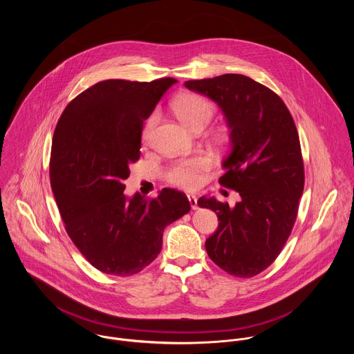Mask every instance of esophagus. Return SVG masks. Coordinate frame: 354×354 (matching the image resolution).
Instances as JSON below:
<instances>
[{
  "label": "esophagus",
  "mask_w": 354,
  "mask_h": 354,
  "mask_svg": "<svg viewBox=\"0 0 354 354\" xmlns=\"http://www.w3.org/2000/svg\"><path fill=\"white\" fill-rule=\"evenodd\" d=\"M188 201L191 203L192 209H198V199H196V196H194V195H188Z\"/></svg>",
  "instance_id": "34e87169"
}]
</instances>
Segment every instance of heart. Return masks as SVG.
Segmentation results:
<instances>
[{
  "label": "heart",
  "mask_w": 354,
  "mask_h": 354,
  "mask_svg": "<svg viewBox=\"0 0 354 354\" xmlns=\"http://www.w3.org/2000/svg\"><path fill=\"white\" fill-rule=\"evenodd\" d=\"M171 106L177 117L194 131L203 129L211 120L215 110L212 102L195 93H185L178 95L173 101ZM158 117V113H152L143 125L142 140L145 145H149L151 142ZM211 162L212 159L207 153H196L188 158H181L167 166L163 177L166 183L171 187L194 191L201 187L203 173L209 169Z\"/></svg>",
  "instance_id": "b5f03b06"
}]
</instances>
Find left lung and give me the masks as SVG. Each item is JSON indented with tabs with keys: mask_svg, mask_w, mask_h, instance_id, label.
<instances>
[{
	"mask_svg": "<svg viewBox=\"0 0 354 354\" xmlns=\"http://www.w3.org/2000/svg\"><path fill=\"white\" fill-rule=\"evenodd\" d=\"M185 87L223 110L232 147L219 184L241 196L234 207L215 198L198 201L219 221L205 250L227 274L251 278L274 263L297 218L305 176L295 120L272 90L244 75L188 80Z\"/></svg>",
	"mask_w": 354,
	"mask_h": 354,
	"instance_id": "1",
	"label": "left lung"
}]
</instances>
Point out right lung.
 <instances>
[{
	"mask_svg": "<svg viewBox=\"0 0 354 354\" xmlns=\"http://www.w3.org/2000/svg\"><path fill=\"white\" fill-rule=\"evenodd\" d=\"M177 80H103L69 102L51 143L50 184L65 230L97 270L129 277L162 250L167 225L191 211L185 194L128 199L124 181L140 158L143 122Z\"/></svg>",
	"mask_w": 354,
	"mask_h": 354,
	"instance_id": "right-lung-1",
	"label": "right lung"
}]
</instances>
